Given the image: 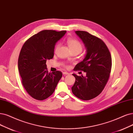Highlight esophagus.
<instances>
[{
  "label": "esophagus",
  "instance_id": "34e87169",
  "mask_svg": "<svg viewBox=\"0 0 133 133\" xmlns=\"http://www.w3.org/2000/svg\"><path fill=\"white\" fill-rule=\"evenodd\" d=\"M62 73H63V75H69V73H68V72H63Z\"/></svg>",
  "mask_w": 133,
  "mask_h": 133
}]
</instances>
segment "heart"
<instances>
[{
    "instance_id": "heart-1",
    "label": "heart",
    "mask_w": 133,
    "mask_h": 133,
    "mask_svg": "<svg viewBox=\"0 0 133 133\" xmlns=\"http://www.w3.org/2000/svg\"><path fill=\"white\" fill-rule=\"evenodd\" d=\"M67 44L69 47L71 51H77L78 52H81L82 50V45L81 43L75 39L69 38L67 41ZM60 44H57L55 46V50H57L59 47Z\"/></svg>"
}]
</instances>
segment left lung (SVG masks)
<instances>
[{
  "label": "left lung",
  "mask_w": 133,
  "mask_h": 133,
  "mask_svg": "<svg viewBox=\"0 0 133 133\" xmlns=\"http://www.w3.org/2000/svg\"><path fill=\"white\" fill-rule=\"evenodd\" d=\"M76 34L84 43L86 54L75 70L83 71L85 76L72 74L76 78L72 91L83 100H89L99 95L109 80L111 70L110 52L101 39L85 31H77Z\"/></svg>",
  "instance_id": "left-lung-1"
}]
</instances>
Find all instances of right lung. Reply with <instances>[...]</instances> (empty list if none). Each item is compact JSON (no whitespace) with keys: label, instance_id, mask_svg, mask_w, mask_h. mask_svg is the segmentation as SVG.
<instances>
[{"label":"right lung","instance_id":"add662e5","mask_svg":"<svg viewBox=\"0 0 133 133\" xmlns=\"http://www.w3.org/2000/svg\"><path fill=\"white\" fill-rule=\"evenodd\" d=\"M66 33L43 30L23 44L18 57V69L23 86L34 99L43 100L51 95L62 77L60 71L49 73L46 62L53 58L56 43Z\"/></svg>","mask_w":133,"mask_h":133}]
</instances>
